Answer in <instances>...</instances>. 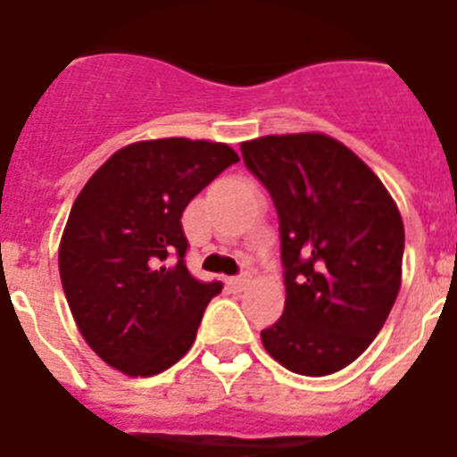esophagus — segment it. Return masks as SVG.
I'll return each mask as SVG.
<instances>
[{"mask_svg": "<svg viewBox=\"0 0 457 457\" xmlns=\"http://www.w3.org/2000/svg\"><path fill=\"white\" fill-rule=\"evenodd\" d=\"M251 281V276L248 274H241V276H232V278H228V286L235 290V293H239V290H244L246 287V283Z\"/></svg>", "mask_w": 457, "mask_h": 457, "instance_id": "obj_1", "label": "esophagus"}]
</instances>
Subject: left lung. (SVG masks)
<instances>
[{
	"label": "left lung",
	"mask_w": 457,
	"mask_h": 457,
	"mask_svg": "<svg viewBox=\"0 0 457 457\" xmlns=\"http://www.w3.org/2000/svg\"><path fill=\"white\" fill-rule=\"evenodd\" d=\"M278 213L286 309L262 344L302 377L348 367L381 332L402 283L404 225L378 176L325 134L241 144Z\"/></svg>",
	"instance_id": "left-lung-1"
}]
</instances>
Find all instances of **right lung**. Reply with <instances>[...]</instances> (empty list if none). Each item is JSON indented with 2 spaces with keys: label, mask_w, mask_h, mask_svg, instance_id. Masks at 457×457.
Listing matches in <instances>:
<instances>
[{
  "label": "right lung",
  "mask_w": 457,
  "mask_h": 457,
  "mask_svg": "<svg viewBox=\"0 0 457 457\" xmlns=\"http://www.w3.org/2000/svg\"><path fill=\"white\" fill-rule=\"evenodd\" d=\"M235 162L216 141H137L83 186L60 241V278L80 335L106 365L153 377L190 351L222 283L187 271L181 216Z\"/></svg>",
  "instance_id": "1"
}]
</instances>
